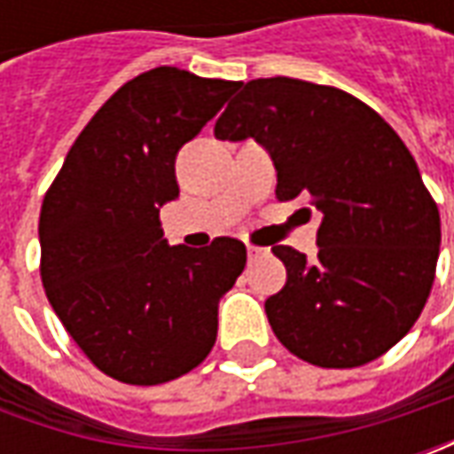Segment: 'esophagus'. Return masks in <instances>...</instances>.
I'll list each match as a JSON object with an SVG mask.
<instances>
[{
    "label": "esophagus",
    "instance_id": "obj_1",
    "mask_svg": "<svg viewBox=\"0 0 454 454\" xmlns=\"http://www.w3.org/2000/svg\"><path fill=\"white\" fill-rule=\"evenodd\" d=\"M265 253H268V250H262V247H254V245H247V254H250V260H257V257H262Z\"/></svg>",
    "mask_w": 454,
    "mask_h": 454
}]
</instances>
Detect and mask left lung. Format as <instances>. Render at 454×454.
Masks as SVG:
<instances>
[{
	"mask_svg": "<svg viewBox=\"0 0 454 454\" xmlns=\"http://www.w3.org/2000/svg\"><path fill=\"white\" fill-rule=\"evenodd\" d=\"M215 136L254 138L275 164L278 200L303 197L323 215L316 260L272 247L288 283L265 313L290 354L354 369L404 339L434 283L440 212L392 126L339 88L260 78L237 85Z\"/></svg>",
	"mask_w": 454,
	"mask_h": 454,
	"instance_id": "left-lung-1",
	"label": "left lung"
}]
</instances>
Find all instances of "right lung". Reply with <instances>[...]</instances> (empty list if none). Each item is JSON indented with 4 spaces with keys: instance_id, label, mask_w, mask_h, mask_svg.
Returning <instances> with one entry per match:
<instances>
[{
    "instance_id": "1",
    "label": "right lung",
    "mask_w": 454,
    "mask_h": 454,
    "mask_svg": "<svg viewBox=\"0 0 454 454\" xmlns=\"http://www.w3.org/2000/svg\"><path fill=\"white\" fill-rule=\"evenodd\" d=\"M237 90L153 67L103 103L67 151L40 212L44 293L103 374L153 387L200 366L219 301L245 270L235 237L168 245L159 209L179 197L176 153Z\"/></svg>"
}]
</instances>
